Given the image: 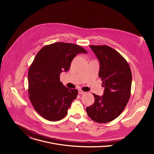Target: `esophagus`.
<instances>
[{"label": "esophagus", "instance_id": "esophagus-1", "mask_svg": "<svg viewBox=\"0 0 154 154\" xmlns=\"http://www.w3.org/2000/svg\"><path fill=\"white\" fill-rule=\"evenodd\" d=\"M85 92L83 91H82V90H79V94H85Z\"/></svg>", "mask_w": 154, "mask_h": 154}]
</instances>
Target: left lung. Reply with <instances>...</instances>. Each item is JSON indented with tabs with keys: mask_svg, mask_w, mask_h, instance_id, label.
Returning a JSON list of instances; mask_svg holds the SVG:
<instances>
[{
	"mask_svg": "<svg viewBox=\"0 0 154 154\" xmlns=\"http://www.w3.org/2000/svg\"><path fill=\"white\" fill-rule=\"evenodd\" d=\"M90 47L99 60V76L105 90L102 97L93 94L95 101L86 110L94 121L106 123L118 118L129 100L131 72L127 60L114 49L106 45Z\"/></svg>",
	"mask_w": 154,
	"mask_h": 154,
	"instance_id": "1",
	"label": "left lung"
}]
</instances>
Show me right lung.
<instances>
[{
  "mask_svg": "<svg viewBox=\"0 0 154 154\" xmlns=\"http://www.w3.org/2000/svg\"><path fill=\"white\" fill-rule=\"evenodd\" d=\"M87 52L72 43L55 42L42 47L29 69L28 93L36 112L45 119L57 121L66 116L78 90L64 86L60 80L63 71H68L73 58Z\"/></svg>",
  "mask_w": 154,
  "mask_h": 154,
  "instance_id": "1",
  "label": "right lung"
}]
</instances>
